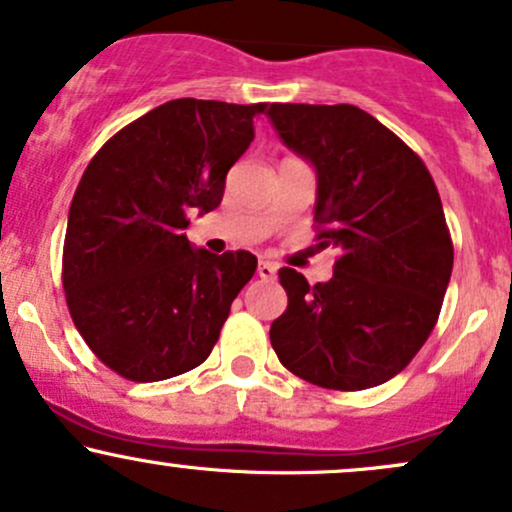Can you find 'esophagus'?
Masks as SVG:
<instances>
[{
	"mask_svg": "<svg viewBox=\"0 0 512 512\" xmlns=\"http://www.w3.org/2000/svg\"><path fill=\"white\" fill-rule=\"evenodd\" d=\"M277 265H274V262H267V260H262L260 265H257V274H260V279H274L277 277Z\"/></svg>",
	"mask_w": 512,
	"mask_h": 512,
	"instance_id": "34e87169",
	"label": "esophagus"
}]
</instances>
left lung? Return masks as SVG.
Instances as JSON below:
<instances>
[{"label": "left lung", "instance_id": "8db88e82", "mask_svg": "<svg viewBox=\"0 0 512 512\" xmlns=\"http://www.w3.org/2000/svg\"><path fill=\"white\" fill-rule=\"evenodd\" d=\"M286 148L318 177L320 247H338L330 282L279 269L289 306L269 328L289 372L362 391L408 367L430 338L452 277L440 194L418 155L352 104H272Z\"/></svg>", "mask_w": 512, "mask_h": 512}]
</instances>
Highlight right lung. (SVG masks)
I'll list each match as a JSON object with an SVG mask.
<instances>
[{
	"mask_svg": "<svg viewBox=\"0 0 512 512\" xmlns=\"http://www.w3.org/2000/svg\"><path fill=\"white\" fill-rule=\"evenodd\" d=\"M267 104L172 99L92 157L67 216L63 286L89 350L123 379L162 381L211 355L250 282L247 250H194L189 213L221 204Z\"/></svg>",
	"mask_w": 512,
	"mask_h": 512,
	"instance_id": "add662e5",
	"label": "right lung"
}]
</instances>
